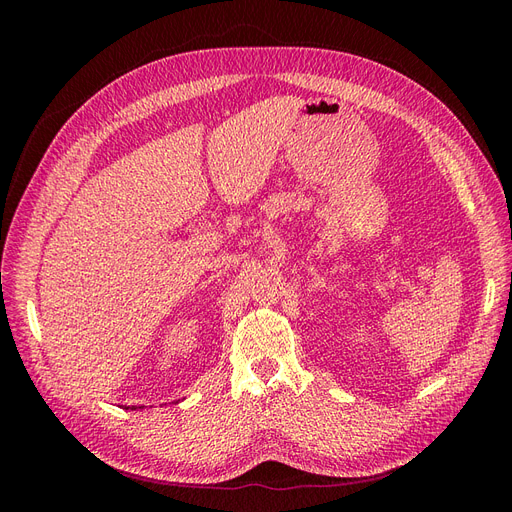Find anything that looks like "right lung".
<instances>
[{
  "mask_svg": "<svg viewBox=\"0 0 512 512\" xmlns=\"http://www.w3.org/2000/svg\"><path fill=\"white\" fill-rule=\"evenodd\" d=\"M126 409H128V407H126Z\"/></svg>",
  "mask_w": 512,
  "mask_h": 512,
  "instance_id": "obj_1",
  "label": "right lung"
}]
</instances>
